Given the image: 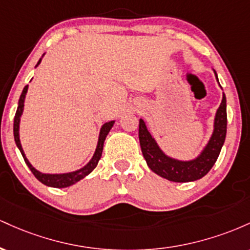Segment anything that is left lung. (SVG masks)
<instances>
[{
  "mask_svg": "<svg viewBox=\"0 0 250 250\" xmlns=\"http://www.w3.org/2000/svg\"><path fill=\"white\" fill-rule=\"evenodd\" d=\"M216 76V71H214ZM219 82V79H217ZM227 134V103L226 95L223 94L222 102L215 115L214 131L209 140L208 145L202 153L191 161H179L171 159L159 148L157 143L148 131L147 125L143 120H140L139 139L143 156L147 161L148 167L155 174L160 175L163 179L173 182H190L196 181L208 174L211 167L219 157L221 148L226 140Z\"/></svg>",
  "mask_w": 250,
  "mask_h": 250,
  "instance_id": "obj_1",
  "label": "left lung"
}]
</instances>
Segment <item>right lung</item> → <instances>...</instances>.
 Masks as SVG:
<instances>
[{
    "label": "right lung",
    "mask_w": 250,
    "mask_h": 250,
    "mask_svg": "<svg viewBox=\"0 0 250 250\" xmlns=\"http://www.w3.org/2000/svg\"><path fill=\"white\" fill-rule=\"evenodd\" d=\"M40 62H41V59H40V61L37 62L36 65H39ZM27 90H28V85H25V87L23 88V90H22L21 96H20L19 107H17L15 117H14V139H15V143H16L17 148H19L20 151H21L22 156H23L24 161H25V163H27L28 167H29L31 173L35 175V177L40 181V182H42L43 185L48 186V187H54V188L69 187V186L74 185V183L79 182L80 180H82L83 177L87 176L88 174H90L91 171L95 169L97 163H99L100 159H101V156H102L103 143H104L105 137H107L108 133L110 131L111 127L114 125V121L107 122V123H104V125H102L101 131H100V137H99V142H97V147H96L95 154H94L93 159H91L90 161H89L87 165L84 166V167L79 169V170H76V171H73V173H67V174H43V173H40V171L36 170V169L30 165V162L27 160V157H25V155L23 153V149H22L21 142H20V134H19L20 119H21L22 113H23L24 99H25V94H27Z\"/></svg>",
    "instance_id": "add662e5"
}]
</instances>
